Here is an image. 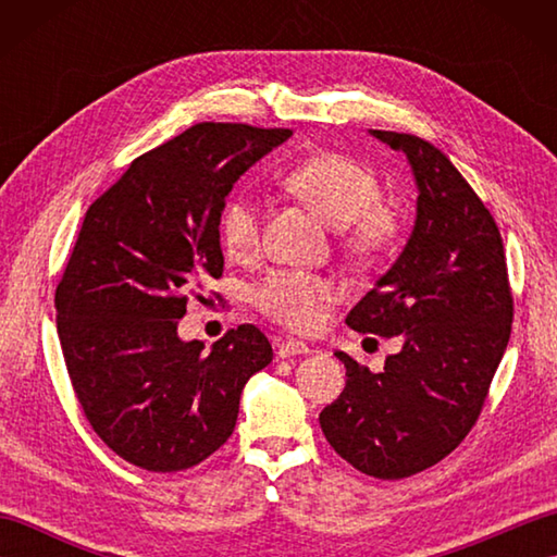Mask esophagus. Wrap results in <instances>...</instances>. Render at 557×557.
<instances>
[{
	"instance_id": "esophagus-1",
	"label": "esophagus",
	"mask_w": 557,
	"mask_h": 557,
	"mask_svg": "<svg viewBox=\"0 0 557 557\" xmlns=\"http://www.w3.org/2000/svg\"><path fill=\"white\" fill-rule=\"evenodd\" d=\"M309 345H304L299 339H287V342H280L277 345V357L280 359H292V357H304V354H309Z\"/></svg>"
}]
</instances>
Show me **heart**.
Wrapping results in <instances>:
<instances>
[{
	"mask_svg": "<svg viewBox=\"0 0 557 557\" xmlns=\"http://www.w3.org/2000/svg\"><path fill=\"white\" fill-rule=\"evenodd\" d=\"M289 191L304 198L339 232L342 246L354 258H375L389 251L405 230V215L381 196L377 174L342 152H318L285 174ZM258 208L246 194L232 196L222 208L220 236L232 256L251 253L258 244ZM253 304L272 321L299 333H311L323 321L333 299L330 282L297 270H272L253 285Z\"/></svg>",
	"mask_w": 557,
	"mask_h": 557,
	"instance_id": "b5f03b06",
	"label": "heart"
}]
</instances>
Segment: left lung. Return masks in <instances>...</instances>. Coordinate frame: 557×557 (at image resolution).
<instances>
[{
    "instance_id": "8db88e82",
    "label": "left lung",
    "mask_w": 557,
    "mask_h": 557,
    "mask_svg": "<svg viewBox=\"0 0 557 557\" xmlns=\"http://www.w3.org/2000/svg\"><path fill=\"white\" fill-rule=\"evenodd\" d=\"M371 134L407 156L417 222L347 325L401 349L381 373L335 351L347 385L318 421L354 469L395 481L437 465L476 423L510 342L512 292L498 224L449 158L419 136Z\"/></svg>"
}]
</instances>
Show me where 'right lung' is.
I'll return each mask as SVG.
<instances>
[{"label":"right lung","mask_w":557,"mask_h":557,"mask_svg":"<svg viewBox=\"0 0 557 557\" xmlns=\"http://www.w3.org/2000/svg\"><path fill=\"white\" fill-rule=\"evenodd\" d=\"M289 128L200 122L136 158L83 218L59 280L57 333L102 443L158 474L227 443L248 377L272 361L239 325L206 349L176 333L186 301L222 277L220 215L234 182Z\"/></svg>","instance_id":"add662e5"}]
</instances>
